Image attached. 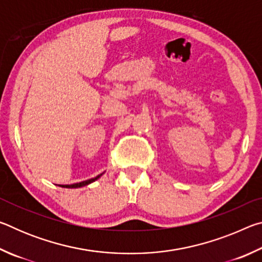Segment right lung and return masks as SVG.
<instances>
[{
  "label": "right lung",
  "instance_id": "add662e5",
  "mask_svg": "<svg viewBox=\"0 0 262 262\" xmlns=\"http://www.w3.org/2000/svg\"><path fill=\"white\" fill-rule=\"evenodd\" d=\"M103 174V173H101ZM101 174L95 177V178L92 179H88L85 181H81V183H77V184H73V185H60V187H64V188H78V187H83V186H86L89 184L94 183V181H96L98 178H100Z\"/></svg>",
  "mask_w": 262,
  "mask_h": 262
}]
</instances>
